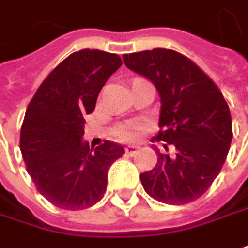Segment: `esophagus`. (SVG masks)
I'll use <instances>...</instances> for the list:
<instances>
[{"instance_id":"1","label":"esophagus","mask_w":248,"mask_h":248,"mask_svg":"<svg viewBox=\"0 0 248 248\" xmlns=\"http://www.w3.org/2000/svg\"><path fill=\"white\" fill-rule=\"evenodd\" d=\"M137 150H139V147H136V145H129V147H126V148H124L126 154H127V155H130V156H133V155L137 152Z\"/></svg>"}]
</instances>
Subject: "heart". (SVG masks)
Listing matches in <instances>:
<instances>
[{
  "instance_id": "b5f03b06",
  "label": "heart",
  "mask_w": 248,
  "mask_h": 248,
  "mask_svg": "<svg viewBox=\"0 0 248 248\" xmlns=\"http://www.w3.org/2000/svg\"><path fill=\"white\" fill-rule=\"evenodd\" d=\"M139 130H140V129H139L137 124H124V126L119 127L118 136H119L121 139H124V140H133V139L137 137Z\"/></svg>"
}]
</instances>
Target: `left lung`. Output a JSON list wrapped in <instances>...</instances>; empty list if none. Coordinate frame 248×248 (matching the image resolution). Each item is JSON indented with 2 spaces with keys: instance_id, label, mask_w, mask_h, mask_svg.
Wrapping results in <instances>:
<instances>
[{
  "instance_id": "left-lung-1",
  "label": "left lung",
  "mask_w": 248,
  "mask_h": 248,
  "mask_svg": "<svg viewBox=\"0 0 248 248\" xmlns=\"http://www.w3.org/2000/svg\"><path fill=\"white\" fill-rule=\"evenodd\" d=\"M122 57L129 70L158 90L160 132L152 141L177 150L170 158L155 148L156 166L140 174L144 191L166 204L196 201L216 180L231 147L232 119L225 98L198 65L174 50L152 49Z\"/></svg>"
}]
</instances>
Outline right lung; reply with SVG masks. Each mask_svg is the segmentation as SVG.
Listing matches in <instances>:
<instances>
[{
  "label": "right lung",
  "instance_id": "right-lung-1",
  "mask_svg": "<svg viewBox=\"0 0 248 248\" xmlns=\"http://www.w3.org/2000/svg\"><path fill=\"white\" fill-rule=\"evenodd\" d=\"M121 65L118 55L75 52L47 75L27 107L20 133L23 159L39 193L60 209H88L101 201L108 170L124 154L112 141L93 150L82 140L85 116Z\"/></svg>",
  "mask_w": 248,
  "mask_h": 248
}]
</instances>
